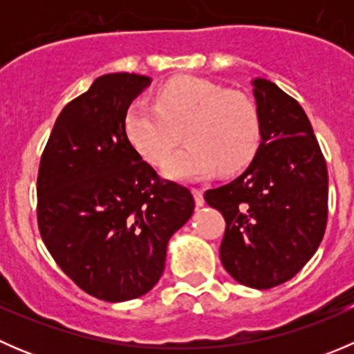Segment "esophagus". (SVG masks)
Listing matches in <instances>:
<instances>
[{
  "label": "esophagus",
  "mask_w": 354,
  "mask_h": 354,
  "mask_svg": "<svg viewBox=\"0 0 354 354\" xmlns=\"http://www.w3.org/2000/svg\"><path fill=\"white\" fill-rule=\"evenodd\" d=\"M192 194H194V198H195V203H197V207H202L203 203H205L202 190H198V188H192Z\"/></svg>",
  "instance_id": "34e87169"
}]
</instances>
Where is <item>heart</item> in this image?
<instances>
[{
    "label": "heart",
    "instance_id": "obj_1",
    "mask_svg": "<svg viewBox=\"0 0 354 354\" xmlns=\"http://www.w3.org/2000/svg\"><path fill=\"white\" fill-rule=\"evenodd\" d=\"M124 135L147 162H164V176L176 181L209 178L221 169L234 173L255 156L260 120L255 102L238 91L190 75L167 80L156 92V104L135 101L123 120Z\"/></svg>",
    "mask_w": 354,
    "mask_h": 354
}]
</instances>
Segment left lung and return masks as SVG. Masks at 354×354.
Returning a JSON list of instances; mask_svg holds the SVG:
<instances>
[{
	"instance_id": "left-lung-1",
	"label": "left lung",
	"mask_w": 354,
	"mask_h": 354,
	"mask_svg": "<svg viewBox=\"0 0 354 354\" xmlns=\"http://www.w3.org/2000/svg\"><path fill=\"white\" fill-rule=\"evenodd\" d=\"M260 120L255 157L231 183L205 192L226 221L221 262L243 286L269 289L303 269L326 233L329 180L301 106L266 78H253Z\"/></svg>"
}]
</instances>
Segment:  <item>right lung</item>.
I'll return each mask as SVG.
<instances>
[{"mask_svg": "<svg viewBox=\"0 0 354 354\" xmlns=\"http://www.w3.org/2000/svg\"><path fill=\"white\" fill-rule=\"evenodd\" d=\"M151 82L95 78L59 113L39 166L42 241L78 288L109 303L156 286L167 241L195 207L188 188L160 180L124 135V113Z\"/></svg>", "mask_w": 354, "mask_h": 354, "instance_id": "obj_1", "label": "right lung"}]
</instances>
